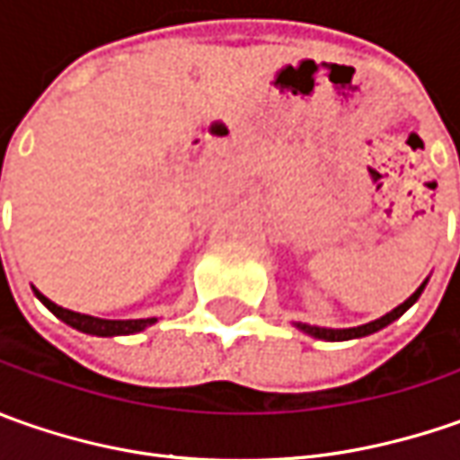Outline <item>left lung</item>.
Instances as JSON below:
<instances>
[{
    "mask_svg": "<svg viewBox=\"0 0 460 460\" xmlns=\"http://www.w3.org/2000/svg\"><path fill=\"white\" fill-rule=\"evenodd\" d=\"M425 284H428V279L420 284L415 289L412 296H407L399 307H394L392 312H386L384 317L379 320H371V323H366V325H358V327H317V325H307V323H294L296 330H302L305 335L309 338H317V341H330V343H341V341H356V338H366V335H374V332H379L384 330L386 325H392L394 320H399L407 309L415 305L417 299H420V294L425 289Z\"/></svg>",
    "mask_w": 460,
    "mask_h": 460,
    "instance_id": "obj_1",
    "label": "left lung"
}]
</instances>
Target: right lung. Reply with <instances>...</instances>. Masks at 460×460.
Here are the masks:
<instances>
[{
    "label": "right lung",
    "instance_id": "add662e5",
    "mask_svg": "<svg viewBox=\"0 0 460 460\" xmlns=\"http://www.w3.org/2000/svg\"><path fill=\"white\" fill-rule=\"evenodd\" d=\"M35 296L43 302L45 307L50 309L58 320H63L68 327L86 332V335H97V338H117V335H135V332H143L146 327H151L158 323V317H146V320H102V317H92V314H81L74 309L58 307L56 302H50L45 294H40L32 287Z\"/></svg>",
    "mask_w": 460,
    "mask_h": 460
}]
</instances>
